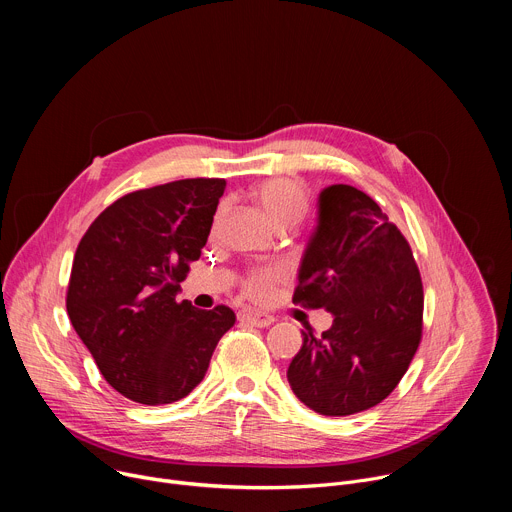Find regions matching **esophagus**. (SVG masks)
I'll list each match as a JSON object with an SVG mask.
<instances>
[{
	"label": "esophagus",
	"instance_id": "obj_1",
	"mask_svg": "<svg viewBox=\"0 0 512 512\" xmlns=\"http://www.w3.org/2000/svg\"><path fill=\"white\" fill-rule=\"evenodd\" d=\"M239 322L243 324H251V326H257V328H267L275 322L273 316L261 312V310H251V308H243L239 312Z\"/></svg>",
	"mask_w": 512,
	"mask_h": 512
}]
</instances>
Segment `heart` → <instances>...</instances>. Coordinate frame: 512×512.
<instances>
[{
  "label": "heart",
  "instance_id": "obj_1",
  "mask_svg": "<svg viewBox=\"0 0 512 512\" xmlns=\"http://www.w3.org/2000/svg\"><path fill=\"white\" fill-rule=\"evenodd\" d=\"M251 198L279 231L296 227L308 210L306 188L291 178H267L253 186ZM283 275L281 267L253 269L243 283L245 294L253 300H267Z\"/></svg>",
  "mask_w": 512,
  "mask_h": 512
}]
</instances>
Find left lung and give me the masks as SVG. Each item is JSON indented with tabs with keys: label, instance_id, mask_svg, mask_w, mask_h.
<instances>
[{
	"label": "left lung",
	"instance_id": "8db88e82",
	"mask_svg": "<svg viewBox=\"0 0 512 512\" xmlns=\"http://www.w3.org/2000/svg\"><path fill=\"white\" fill-rule=\"evenodd\" d=\"M294 304L332 314L322 336L302 332L289 362L304 405L342 417L391 395L421 340L423 287L409 243L371 196L346 184L318 194Z\"/></svg>",
	"mask_w": 512,
	"mask_h": 512
}]
</instances>
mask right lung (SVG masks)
<instances>
[{
  "instance_id": "right-lung-1",
  "label": "right lung",
  "mask_w": 512,
  "mask_h": 512,
  "mask_svg": "<svg viewBox=\"0 0 512 512\" xmlns=\"http://www.w3.org/2000/svg\"><path fill=\"white\" fill-rule=\"evenodd\" d=\"M227 182L178 180L107 206L72 261L66 312L105 381L143 405L184 399L206 375L227 306L178 302L180 281L200 257Z\"/></svg>"
}]
</instances>
